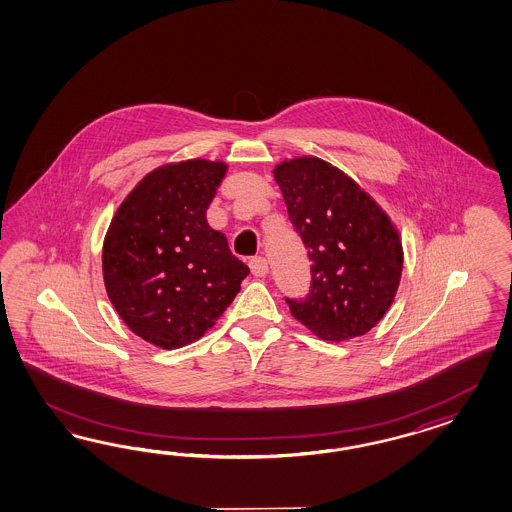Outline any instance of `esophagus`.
<instances>
[{"label": "esophagus", "mask_w": 512, "mask_h": 512, "mask_svg": "<svg viewBox=\"0 0 512 512\" xmlns=\"http://www.w3.org/2000/svg\"><path fill=\"white\" fill-rule=\"evenodd\" d=\"M249 270H251L253 276L264 278V276L268 274V263H266L264 257H253V259L249 261Z\"/></svg>", "instance_id": "obj_1"}]
</instances>
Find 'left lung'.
<instances>
[{
    "mask_svg": "<svg viewBox=\"0 0 512 512\" xmlns=\"http://www.w3.org/2000/svg\"><path fill=\"white\" fill-rule=\"evenodd\" d=\"M289 219L308 248L311 289L287 304L317 338L364 336L387 313L402 279V238L387 212L345 172L315 155L274 167Z\"/></svg>",
    "mask_w": 512,
    "mask_h": 512,
    "instance_id": "1",
    "label": "left lung"
}]
</instances>
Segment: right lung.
<instances>
[{
	"mask_svg": "<svg viewBox=\"0 0 512 512\" xmlns=\"http://www.w3.org/2000/svg\"><path fill=\"white\" fill-rule=\"evenodd\" d=\"M227 163L186 159L148 172L129 191L103 242L110 302L139 338L161 349L199 340L240 291L249 268L206 210Z\"/></svg>",
	"mask_w": 512,
	"mask_h": 512,
	"instance_id": "add662e5",
	"label": "right lung"
}]
</instances>
